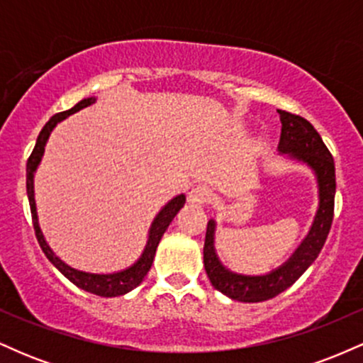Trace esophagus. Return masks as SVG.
Masks as SVG:
<instances>
[{"label":"esophagus","mask_w":363,"mask_h":363,"mask_svg":"<svg viewBox=\"0 0 363 363\" xmlns=\"http://www.w3.org/2000/svg\"><path fill=\"white\" fill-rule=\"evenodd\" d=\"M210 198L211 189L203 184L194 186L193 189L189 191V194H187V199H189V203H193V205H205V203L210 201Z\"/></svg>","instance_id":"esophagus-1"}]
</instances>
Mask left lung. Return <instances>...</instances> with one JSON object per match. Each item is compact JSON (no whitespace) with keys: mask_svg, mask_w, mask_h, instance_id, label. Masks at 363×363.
Returning <instances> with one entry per match:
<instances>
[{"mask_svg":"<svg viewBox=\"0 0 363 363\" xmlns=\"http://www.w3.org/2000/svg\"><path fill=\"white\" fill-rule=\"evenodd\" d=\"M278 114L281 121L278 150L281 153H290V157L297 160L306 162L314 170L319 184V210L309 235L306 237L301 247L285 264L264 277H244V274L232 273L223 268L213 249L215 222L213 220L208 222L205 247H203L206 274L216 290L239 302L268 301L294 285L319 256L331 230L333 216H335L336 176L331 152L309 121L281 109H278Z\"/></svg>","mask_w":363,"mask_h":363,"instance_id":"left-lung-1","label":"left lung"}]
</instances>
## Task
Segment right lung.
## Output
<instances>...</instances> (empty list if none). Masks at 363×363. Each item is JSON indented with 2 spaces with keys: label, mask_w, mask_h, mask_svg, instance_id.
Instances as JSON below:
<instances>
[{
  "label": "right lung",
  "mask_w": 363,
  "mask_h": 363,
  "mask_svg": "<svg viewBox=\"0 0 363 363\" xmlns=\"http://www.w3.org/2000/svg\"><path fill=\"white\" fill-rule=\"evenodd\" d=\"M94 102H95V99H91V97L83 99L82 102H78L77 106L72 107L69 111L57 112V114H54L52 118L45 123L43 131L39 133V138H37L35 147H34V150H32L30 157H28V160H27V194H28V203H30L32 223H34L35 237H37V240H39V245H40V249L44 251L45 257H48V259L51 261L52 264L56 266V268L60 269V272L65 274L69 281L74 283L78 289L90 291V294L99 295V297H118V295H124V294H128V291H131L133 289H136V286L143 281V278L147 277L150 268H152L153 257H155L157 245H158V242H160L164 232L167 230L170 222L174 220V216H176L177 211L184 206L186 196L179 194L174 199H170L167 205L162 208L160 213L157 215L155 220H153L152 228H150V237H148V242H147V247H145L143 256H141L140 259L131 266V268L124 269V272L112 273V274L83 273V272H78V269L72 268V266L65 264L60 257L54 256V252L49 249V245L45 244L43 232H40V228H39V222H37V211H35V201H34V172H35L37 165H39L40 158H43V155H44V147H45V143H48V138H49V135H51L54 126H56L60 121L68 118L69 114H73V112L80 111V109H83V107L90 106V104H94Z\"/></svg>",
  "instance_id": "right-lung-1"
}]
</instances>
